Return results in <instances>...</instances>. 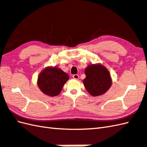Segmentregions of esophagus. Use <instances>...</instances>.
<instances>
[{
	"label": "esophagus",
	"mask_w": 147,
	"mask_h": 147,
	"mask_svg": "<svg viewBox=\"0 0 147 147\" xmlns=\"http://www.w3.org/2000/svg\"><path fill=\"white\" fill-rule=\"evenodd\" d=\"M73 78L74 79H76V80H77V79H79V76L78 74H74V75H73Z\"/></svg>",
	"instance_id": "1"
}]
</instances>
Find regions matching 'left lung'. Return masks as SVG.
I'll return each instance as SVG.
<instances>
[{
    "mask_svg": "<svg viewBox=\"0 0 147 147\" xmlns=\"http://www.w3.org/2000/svg\"><path fill=\"white\" fill-rule=\"evenodd\" d=\"M86 77L84 79L86 89L92 96H100L111 86L109 71L102 65H91L85 70Z\"/></svg>",
    "mask_w": 147,
    "mask_h": 147,
    "instance_id": "1",
    "label": "left lung"
}]
</instances>
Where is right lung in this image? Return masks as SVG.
<instances>
[{"label":"right lung","instance_id":"add662e5","mask_svg":"<svg viewBox=\"0 0 147 147\" xmlns=\"http://www.w3.org/2000/svg\"><path fill=\"white\" fill-rule=\"evenodd\" d=\"M68 79V75L60 68L47 67L39 76L38 85L44 94L49 96H56L60 94Z\"/></svg>","mask_w":147,"mask_h":147}]
</instances>
